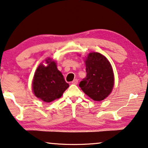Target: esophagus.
<instances>
[{
  "label": "esophagus",
  "instance_id": "1",
  "mask_svg": "<svg viewBox=\"0 0 148 148\" xmlns=\"http://www.w3.org/2000/svg\"><path fill=\"white\" fill-rule=\"evenodd\" d=\"M72 83L73 84H77L78 83V80H77V79H74V80L72 82Z\"/></svg>",
  "mask_w": 148,
  "mask_h": 148
}]
</instances>
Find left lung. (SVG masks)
I'll return each mask as SVG.
<instances>
[{
  "label": "left lung",
  "mask_w": 148,
  "mask_h": 148,
  "mask_svg": "<svg viewBox=\"0 0 148 148\" xmlns=\"http://www.w3.org/2000/svg\"><path fill=\"white\" fill-rule=\"evenodd\" d=\"M85 62L86 77L80 82L79 86L92 100H104L112 92L114 83L110 62L98 52L90 53Z\"/></svg>",
  "instance_id": "8db88e82"
}]
</instances>
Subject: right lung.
<instances>
[{
  "mask_svg": "<svg viewBox=\"0 0 148 148\" xmlns=\"http://www.w3.org/2000/svg\"><path fill=\"white\" fill-rule=\"evenodd\" d=\"M47 66L41 64L35 72L32 82L34 95L45 102L60 98L69 86L56 63L50 58L46 60Z\"/></svg>",
  "mask_w": 148,
  "mask_h": 148,
  "instance_id": "obj_1",
  "label": "right lung"
}]
</instances>
